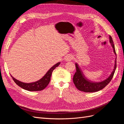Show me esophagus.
Listing matches in <instances>:
<instances>
[{"label":"esophagus","mask_w":124,"mask_h":124,"mask_svg":"<svg viewBox=\"0 0 124 124\" xmlns=\"http://www.w3.org/2000/svg\"><path fill=\"white\" fill-rule=\"evenodd\" d=\"M72 58H73V56L72 55H69L66 56V57H65V60L67 62H69L71 61V60L72 59Z\"/></svg>","instance_id":"esophagus-1"}]
</instances>
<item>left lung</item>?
<instances>
[{
  "label": "left lung",
  "instance_id": "1",
  "mask_svg": "<svg viewBox=\"0 0 124 124\" xmlns=\"http://www.w3.org/2000/svg\"><path fill=\"white\" fill-rule=\"evenodd\" d=\"M109 41L113 49L114 53L116 55V52L114 47V44L112 37L109 36ZM116 58L115 61L114 67L113 70L112 71L110 76L106 79L101 82H93L87 79L85 75L84 74L83 71L78 66V64L76 62V72L75 73L73 78V83L76 86V87L79 91L84 92L86 93H93L98 92L100 90L103 89L104 87L110 83V82L113 78V75L114 74L116 68Z\"/></svg>",
  "mask_w": 124,
  "mask_h": 124
}]
</instances>
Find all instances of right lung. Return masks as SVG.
<instances>
[{"label":"right lung","instance_id":"add662e5","mask_svg":"<svg viewBox=\"0 0 124 124\" xmlns=\"http://www.w3.org/2000/svg\"><path fill=\"white\" fill-rule=\"evenodd\" d=\"M61 62H58L56 63L53 66H52L51 68L47 71V72L44 76L40 78V80L37 81L31 82V83H24L20 81L16 80L11 75V77L12 78L13 81L16 82V83L18 85L20 86L22 88L25 90H27L28 91H42L46 88L47 85L49 83L51 80V77L52 76V73L53 71L58 67Z\"/></svg>","mask_w":124,"mask_h":124}]
</instances>
